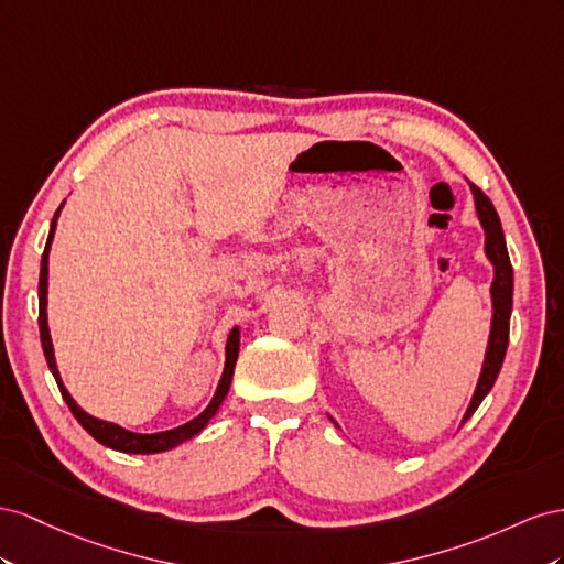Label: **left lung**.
I'll return each mask as SVG.
<instances>
[{"label": "left lung", "mask_w": 564, "mask_h": 564, "mask_svg": "<svg viewBox=\"0 0 564 564\" xmlns=\"http://www.w3.org/2000/svg\"><path fill=\"white\" fill-rule=\"evenodd\" d=\"M470 191H473V198H475L477 219L481 224V231H485V254L494 267V281H491V288H489L491 328H489L485 361H481L477 388L473 392L468 409H465L460 425L477 411V406L481 404V399H485L489 394V390L494 388L498 371H501L503 359H506V349H508L510 310H512V267H510V257H508V248H506V236H503V229H501V219H498L494 205L485 196V193H481L475 184H470ZM330 421H333V417H330ZM333 425L340 427L335 421H333Z\"/></svg>", "instance_id": "1"}]
</instances>
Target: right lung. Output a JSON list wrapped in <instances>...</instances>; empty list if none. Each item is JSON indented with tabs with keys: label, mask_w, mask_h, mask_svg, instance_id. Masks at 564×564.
I'll return each instance as SVG.
<instances>
[{
	"label": "right lung",
	"mask_w": 564,
	"mask_h": 564,
	"mask_svg": "<svg viewBox=\"0 0 564 564\" xmlns=\"http://www.w3.org/2000/svg\"><path fill=\"white\" fill-rule=\"evenodd\" d=\"M63 205L66 200L61 203V207L56 210L54 219H52V229H50V238H46V246H44V254H42V267H40V337H42V349H44V357L46 364H50V371L58 384L61 397L66 399L68 409L73 411V415L77 417V423L83 425L91 437L108 446V448H116V452L122 454H160V452H170V448L180 446L188 440L196 437V434L213 421L217 415V411L221 409L224 399L229 394L231 388V378H234V368H236V359H238V349H240V326H236L229 337H227V349H224V371L221 378L217 382V390L210 399V404H207L196 417H191L188 423L180 425V427H172L165 432H151V434H141V432H132L127 430L118 423H108L101 421V417H94L91 413H87L83 406L77 404V401L70 397V392L66 390V384L61 380L58 373V366H56V357H54V343H52V333H50V318H46V293H50V250H52V240L56 234V221L58 215L63 210Z\"/></svg>",
	"instance_id": "1"
}]
</instances>
